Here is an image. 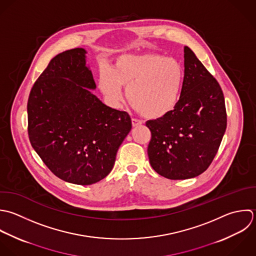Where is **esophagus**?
Wrapping results in <instances>:
<instances>
[{"instance_id":"34e87169","label":"esophagus","mask_w":256,"mask_h":256,"mask_svg":"<svg viewBox=\"0 0 256 256\" xmlns=\"http://www.w3.org/2000/svg\"><path fill=\"white\" fill-rule=\"evenodd\" d=\"M132 126L134 128H136V126H140L142 124V122L138 120H136V118H132Z\"/></svg>"}]
</instances>
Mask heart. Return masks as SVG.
<instances>
[{
    "instance_id": "heart-1",
    "label": "heart",
    "mask_w": 256,
    "mask_h": 256,
    "mask_svg": "<svg viewBox=\"0 0 256 256\" xmlns=\"http://www.w3.org/2000/svg\"><path fill=\"white\" fill-rule=\"evenodd\" d=\"M184 72L182 64L156 52L120 56L112 68H104L98 76V88L112 104L122 100L126 88L130 104L148 118H162L178 106Z\"/></svg>"
}]
</instances>
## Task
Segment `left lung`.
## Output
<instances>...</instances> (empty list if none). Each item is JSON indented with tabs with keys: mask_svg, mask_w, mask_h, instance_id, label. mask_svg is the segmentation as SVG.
Returning a JSON list of instances; mask_svg holds the SVG:
<instances>
[{
	"mask_svg": "<svg viewBox=\"0 0 256 256\" xmlns=\"http://www.w3.org/2000/svg\"><path fill=\"white\" fill-rule=\"evenodd\" d=\"M152 168L168 180L202 174L214 160L226 130L224 96L216 80L196 54L184 48V76L180 102L162 118L148 120Z\"/></svg>",
	"mask_w": 256,
	"mask_h": 256,
	"instance_id": "8db88e82",
	"label": "left lung"
}]
</instances>
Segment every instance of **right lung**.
<instances>
[{
    "label": "right lung",
    "mask_w": 256,
    "mask_h": 256,
    "mask_svg": "<svg viewBox=\"0 0 256 256\" xmlns=\"http://www.w3.org/2000/svg\"><path fill=\"white\" fill-rule=\"evenodd\" d=\"M86 52L76 48L52 58L28 100L32 146L54 176L80 186L96 184L112 172L132 130L128 112L92 92L96 86Z\"/></svg>",
    "instance_id": "add662e5"
}]
</instances>
